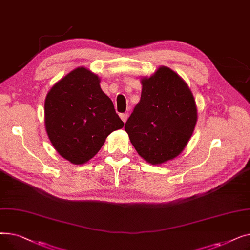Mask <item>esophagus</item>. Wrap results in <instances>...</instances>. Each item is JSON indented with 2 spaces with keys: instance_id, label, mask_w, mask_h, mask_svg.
Returning a JSON list of instances; mask_svg holds the SVG:
<instances>
[{
  "instance_id": "obj_1",
  "label": "esophagus",
  "mask_w": 250,
  "mask_h": 250,
  "mask_svg": "<svg viewBox=\"0 0 250 250\" xmlns=\"http://www.w3.org/2000/svg\"><path fill=\"white\" fill-rule=\"evenodd\" d=\"M120 116H121V118H122V121H123L124 123H125V122L127 121L128 114H127V113H122V114H120Z\"/></svg>"
}]
</instances>
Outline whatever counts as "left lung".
I'll return each instance as SVG.
<instances>
[{"mask_svg": "<svg viewBox=\"0 0 250 250\" xmlns=\"http://www.w3.org/2000/svg\"><path fill=\"white\" fill-rule=\"evenodd\" d=\"M142 94L125 129L138 154L158 165L176 158L187 147L198 121V108L186 81L161 65L142 77Z\"/></svg>", "mask_w": 250, "mask_h": 250, "instance_id": "left-lung-1", "label": "left lung"}]
</instances>
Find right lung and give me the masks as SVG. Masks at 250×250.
<instances>
[{
  "mask_svg": "<svg viewBox=\"0 0 250 250\" xmlns=\"http://www.w3.org/2000/svg\"><path fill=\"white\" fill-rule=\"evenodd\" d=\"M44 125L56 151L76 165L93 158L108 135L125 125L102 91L100 78L84 67L50 88L44 101Z\"/></svg>",
  "mask_w": 250,
  "mask_h": 250,
  "instance_id": "add662e5",
  "label": "right lung"
}]
</instances>
